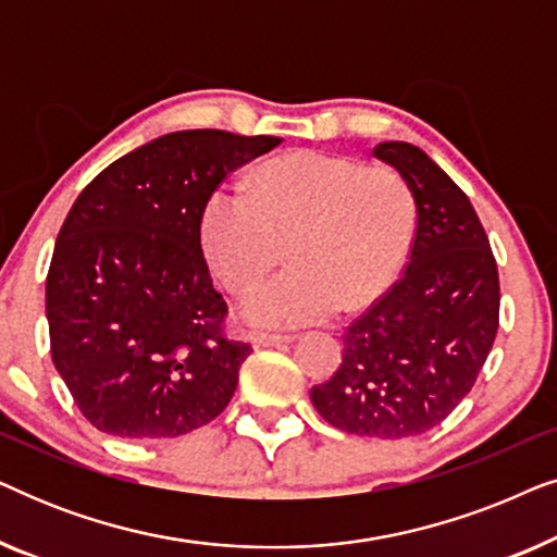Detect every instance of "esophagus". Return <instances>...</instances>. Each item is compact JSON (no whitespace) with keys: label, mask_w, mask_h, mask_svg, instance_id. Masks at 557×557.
<instances>
[{"label":"esophagus","mask_w":557,"mask_h":557,"mask_svg":"<svg viewBox=\"0 0 557 557\" xmlns=\"http://www.w3.org/2000/svg\"><path fill=\"white\" fill-rule=\"evenodd\" d=\"M288 342H294L292 334H256L253 337L256 347H284Z\"/></svg>","instance_id":"1"}]
</instances>
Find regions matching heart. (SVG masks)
Masks as SVG:
<instances>
[{"mask_svg":"<svg viewBox=\"0 0 557 557\" xmlns=\"http://www.w3.org/2000/svg\"><path fill=\"white\" fill-rule=\"evenodd\" d=\"M413 227V195L400 174L324 151L261 164L250 193L220 182L200 210L202 253L233 292L261 278L286 243L294 265L240 299V317L261 330H296L342 307H368L398 276Z\"/></svg>","mask_w":557,"mask_h":557,"instance_id":"1","label":"heart"}]
</instances>
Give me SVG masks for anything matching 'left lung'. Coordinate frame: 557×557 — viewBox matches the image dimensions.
Returning <instances> with one entry per match:
<instances>
[{"instance_id":"8db88e82","label":"left lung","mask_w":557,"mask_h":557,"mask_svg":"<svg viewBox=\"0 0 557 557\" xmlns=\"http://www.w3.org/2000/svg\"><path fill=\"white\" fill-rule=\"evenodd\" d=\"M372 154L413 195V246L398 284L347 326L311 403L334 429L395 441L436 429L474 387L497 337L499 273L469 197L423 149L383 141Z\"/></svg>"}]
</instances>
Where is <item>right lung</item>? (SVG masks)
I'll return each instance as SVG.
<instances>
[{"label":"right lung","mask_w":557,"mask_h":557,"mask_svg":"<svg viewBox=\"0 0 557 557\" xmlns=\"http://www.w3.org/2000/svg\"><path fill=\"white\" fill-rule=\"evenodd\" d=\"M284 139L164 134L106 166L60 227L45 284L50 352L75 406L121 438H177L231 403L253 352L200 246L210 189Z\"/></svg>","instance_id":"1"}]
</instances>
